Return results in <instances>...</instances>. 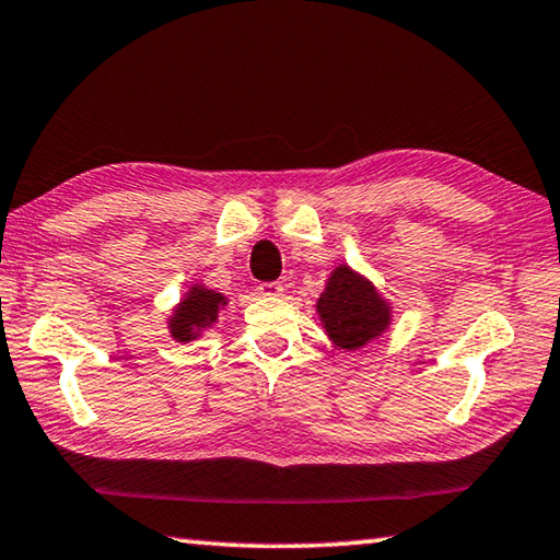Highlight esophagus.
I'll list each match as a JSON object with an SVG mask.
<instances>
[{"label": "esophagus", "instance_id": "1", "mask_svg": "<svg viewBox=\"0 0 560 560\" xmlns=\"http://www.w3.org/2000/svg\"><path fill=\"white\" fill-rule=\"evenodd\" d=\"M259 293H261V296L277 299V296H283V287H281V283H277V281H273V283H261Z\"/></svg>", "mask_w": 560, "mask_h": 560}]
</instances>
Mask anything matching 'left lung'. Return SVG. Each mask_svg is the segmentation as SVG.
I'll return each mask as SVG.
<instances>
[{"label":"left lung","instance_id":"left-lung-1","mask_svg":"<svg viewBox=\"0 0 560 560\" xmlns=\"http://www.w3.org/2000/svg\"><path fill=\"white\" fill-rule=\"evenodd\" d=\"M316 316L330 343L343 353H355L390 330L393 301L365 273L338 264L316 301Z\"/></svg>","mask_w":560,"mask_h":560}]
</instances>
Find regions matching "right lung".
<instances>
[{"label":"right lung","mask_w":560,"mask_h":560,"mask_svg":"<svg viewBox=\"0 0 560 560\" xmlns=\"http://www.w3.org/2000/svg\"><path fill=\"white\" fill-rule=\"evenodd\" d=\"M230 299L224 293L205 287L202 279H195L189 283L173 308L167 314V334L175 343H192V340L202 338L207 330L217 326L220 314L224 311Z\"/></svg>","instance_id":"add662e5"}]
</instances>
